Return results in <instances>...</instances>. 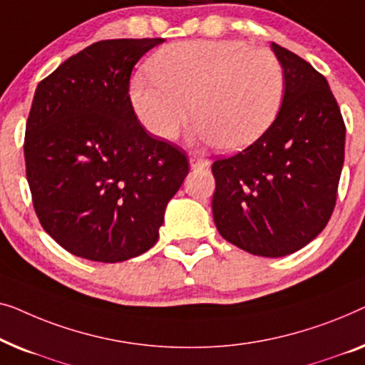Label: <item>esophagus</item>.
Masks as SVG:
<instances>
[{"mask_svg": "<svg viewBox=\"0 0 365 365\" xmlns=\"http://www.w3.org/2000/svg\"><path fill=\"white\" fill-rule=\"evenodd\" d=\"M208 165H210V162L207 160V158L198 157V155L190 157V167H192L193 170H198V168H205V167H208Z\"/></svg>", "mask_w": 365, "mask_h": 365, "instance_id": "34e87169", "label": "esophagus"}]
</instances>
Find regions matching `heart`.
Instances as JSON below:
<instances>
[{
  "label": "heart",
  "instance_id": "heart-1",
  "mask_svg": "<svg viewBox=\"0 0 365 365\" xmlns=\"http://www.w3.org/2000/svg\"><path fill=\"white\" fill-rule=\"evenodd\" d=\"M150 73L132 79L130 102L145 129L167 140L180 132L193 106L200 140L243 150L269 130L284 101L279 59L241 39L168 44L152 58Z\"/></svg>",
  "mask_w": 365,
  "mask_h": 365
}]
</instances>
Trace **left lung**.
<instances>
[{
	"mask_svg": "<svg viewBox=\"0 0 365 365\" xmlns=\"http://www.w3.org/2000/svg\"><path fill=\"white\" fill-rule=\"evenodd\" d=\"M271 49L284 69L283 106L259 140L213 162L212 210L230 243L281 258L304 248L329 222L346 125L324 76L279 44Z\"/></svg>",
	"mask_w": 365,
	"mask_h": 365,
	"instance_id": "left-lung-1",
	"label": "left lung"
}]
</instances>
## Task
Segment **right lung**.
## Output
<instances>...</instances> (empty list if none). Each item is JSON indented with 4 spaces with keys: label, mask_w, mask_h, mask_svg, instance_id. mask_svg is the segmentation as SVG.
Masks as SVG:
<instances>
[{
    "label": "right lung",
    "mask_w": 365,
    "mask_h": 365,
    "mask_svg": "<svg viewBox=\"0 0 365 365\" xmlns=\"http://www.w3.org/2000/svg\"><path fill=\"white\" fill-rule=\"evenodd\" d=\"M153 39H107L71 56L36 87L24 160L41 225L64 250L119 263L150 250L188 158L133 112V66Z\"/></svg>",
    "instance_id": "obj_1"
}]
</instances>
